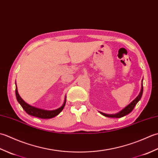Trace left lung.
Instances as JSON below:
<instances>
[{
  "label": "left lung",
  "mask_w": 158,
  "mask_h": 158,
  "mask_svg": "<svg viewBox=\"0 0 158 158\" xmlns=\"http://www.w3.org/2000/svg\"><path fill=\"white\" fill-rule=\"evenodd\" d=\"M143 80H142L141 89H140V92L139 93V94L138 95V96H137L132 102H131L128 105L126 106L125 108L121 110V111H119V113H117L116 114H110V115H109V114L104 113L102 112H100V113H101L102 115L107 117H115V118H119V117H122L123 116H125V115H127V114H129L134 109V108H135V106H136V104L138 103V102L140 100V98H141L142 95H143Z\"/></svg>",
  "instance_id": "8db88e82"
}]
</instances>
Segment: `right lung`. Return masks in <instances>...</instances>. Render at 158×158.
Masks as SVG:
<instances>
[{"instance_id":"obj_1","label":"right lung","mask_w":158,"mask_h":158,"mask_svg":"<svg viewBox=\"0 0 158 158\" xmlns=\"http://www.w3.org/2000/svg\"><path fill=\"white\" fill-rule=\"evenodd\" d=\"M15 96L18 102L20 104V105L22 106L23 109L28 114V115L39 117V118H41V119H50V118H53V117H56V115H58V114L63 110L64 107L65 106L66 98V97H65L64 102V104L62 105V106L60 107V108L57 109L56 110H43L41 109L36 108V107L32 106L26 103L19 95L17 86L15 88Z\"/></svg>"}]
</instances>
